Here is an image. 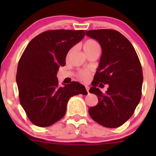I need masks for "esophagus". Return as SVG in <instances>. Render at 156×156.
<instances>
[{
  "instance_id": "1",
  "label": "esophagus",
  "mask_w": 156,
  "mask_h": 156,
  "mask_svg": "<svg viewBox=\"0 0 156 156\" xmlns=\"http://www.w3.org/2000/svg\"><path fill=\"white\" fill-rule=\"evenodd\" d=\"M85 88H86V90H87V93H89V89H90V87H88V86H85Z\"/></svg>"
}]
</instances>
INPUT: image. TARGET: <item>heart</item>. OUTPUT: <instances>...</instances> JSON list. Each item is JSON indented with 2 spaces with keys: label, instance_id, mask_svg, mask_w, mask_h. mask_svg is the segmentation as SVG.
Masks as SVG:
<instances>
[{
  "label": "heart",
  "instance_id": "heart-1",
  "mask_svg": "<svg viewBox=\"0 0 156 156\" xmlns=\"http://www.w3.org/2000/svg\"><path fill=\"white\" fill-rule=\"evenodd\" d=\"M97 45H99L97 41L90 39V40L86 41L84 42V44H83V48H84V51L87 52V50H90L91 48L97 46ZM72 50H73V49H72V50L69 51V55L72 53ZM78 77L79 78L80 80H81V81H87L88 80L90 79V72L88 70H85V69H84V70H81L79 72H78Z\"/></svg>",
  "mask_w": 156,
  "mask_h": 156
}]
</instances>
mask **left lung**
<instances>
[{
    "mask_svg": "<svg viewBox=\"0 0 156 156\" xmlns=\"http://www.w3.org/2000/svg\"><path fill=\"white\" fill-rule=\"evenodd\" d=\"M102 48V55L89 92L97 95L98 103L88 109L96 122L106 127H120L134 112L142 95V67L130 41L118 31H85ZM108 84L106 94L96 87Z\"/></svg>",
    "mask_w": 156,
    "mask_h": 156,
    "instance_id": "1",
    "label": "left lung"
}]
</instances>
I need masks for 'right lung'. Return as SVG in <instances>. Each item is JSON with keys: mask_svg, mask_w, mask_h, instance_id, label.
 <instances>
[{"mask_svg": "<svg viewBox=\"0 0 156 156\" xmlns=\"http://www.w3.org/2000/svg\"><path fill=\"white\" fill-rule=\"evenodd\" d=\"M84 30H50L32 39L18 63L16 83L19 97L29 120L41 127L50 126L66 114L72 96L87 94L76 81L59 87L56 75L66 65V57L74 45L84 38Z\"/></svg>", "mask_w": 156, "mask_h": 156, "instance_id": "right-lung-1", "label": "right lung"}]
</instances>
